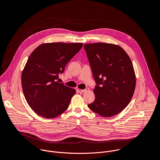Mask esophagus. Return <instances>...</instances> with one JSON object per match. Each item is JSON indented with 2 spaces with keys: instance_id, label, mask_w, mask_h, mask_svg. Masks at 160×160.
Returning a JSON list of instances; mask_svg holds the SVG:
<instances>
[{
  "instance_id": "obj_1",
  "label": "esophagus",
  "mask_w": 160,
  "mask_h": 160,
  "mask_svg": "<svg viewBox=\"0 0 160 160\" xmlns=\"http://www.w3.org/2000/svg\"><path fill=\"white\" fill-rule=\"evenodd\" d=\"M88 90H89L88 88H85V89H82V90H80V92H81L82 93H85V92H87V91H88Z\"/></svg>"
}]
</instances>
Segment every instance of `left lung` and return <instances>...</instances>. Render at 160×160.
I'll return each mask as SVG.
<instances>
[{
  "mask_svg": "<svg viewBox=\"0 0 160 160\" xmlns=\"http://www.w3.org/2000/svg\"><path fill=\"white\" fill-rule=\"evenodd\" d=\"M83 47L96 83V99L88 107L104 117L117 115L128 104L135 91L132 61L117 45L94 43Z\"/></svg>",
  "mask_w": 160,
  "mask_h": 160,
  "instance_id": "8db88e82",
  "label": "left lung"
}]
</instances>
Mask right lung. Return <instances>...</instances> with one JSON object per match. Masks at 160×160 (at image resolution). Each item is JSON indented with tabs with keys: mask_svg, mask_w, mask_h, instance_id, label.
<instances>
[{
	"mask_svg": "<svg viewBox=\"0 0 160 160\" xmlns=\"http://www.w3.org/2000/svg\"><path fill=\"white\" fill-rule=\"evenodd\" d=\"M83 46L82 43H46L30 54L21 75L25 98L38 115L55 118L69 106L74 88L59 83V75Z\"/></svg>",
	"mask_w": 160,
	"mask_h": 160,
	"instance_id": "1",
	"label": "right lung"
}]
</instances>
